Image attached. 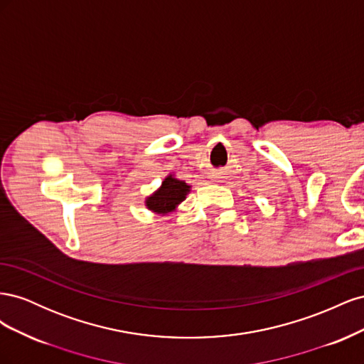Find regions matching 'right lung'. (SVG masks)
<instances>
[{
    "instance_id": "obj_1",
    "label": "right lung",
    "mask_w": 364,
    "mask_h": 364,
    "mask_svg": "<svg viewBox=\"0 0 364 364\" xmlns=\"http://www.w3.org/2000/svg\"><path fill=\"white\" fill-rule=\"evenodd\" d=\"M190 191L191 185L178 179L173 173H170L162 181L159 188L146 197L144 205L151 213L158 215H167L178 209Z\"/></svg>"
}]
</instances>
